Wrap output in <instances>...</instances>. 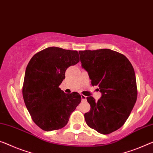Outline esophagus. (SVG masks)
Wrapping results in <instances>:
<instances>
[{
    "mask_svg": "<svg viewBox=\"0 0 153 153\" xmlns=\"http://www.w3.org/2000/svg\"><path fill=\"white\" fill-rule=\"evenodd\" d=\"M81 99H82V100H86V99H87V96H84V95H81Z\"/></svg>",
    "mask_w": 153,
    "mask_h": 153,
    "instance_id": "1",
    "label": "esophagus"
}]
</instances>
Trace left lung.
<instances>
[{"label": "left lung", "mask_w": 153, "mask_h": 153, "mask_svg": "<svg viewBox=\"0 0 153 153\" xmlns=\"http://www.w3.org/2000/svg\"><path fill=\"white\" fill-rule=\"evenodd\" d=\"M79 53L81 67L102 94L98 101L87 97L91 109L85 114V122L99 133L109 134L125 123L137 100L133 65L125 56L110 49Z\"/></svg>", "instance_id": "1"}]
</instances>
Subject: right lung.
Returning a JSON list of instances; mask_svg holds the SVG:
<instances>
[{"instance_id": "obj_1", "label": "right lung", "mask_w": 153, "mask_h": 153, "mask_svg": "<svg viewBox=\"0 0 153 153\" xmlns=\"http://www.w3.org/2000/svg\"><path fill=\"white\" fill-rule=\"evenodd\" d=\"M79 62L76 51L48 47L30 59L26 68L22 95L33 120L42 130L66 125L81 101L77 92L65 94L59 88L65 70Z\"/></svg>"}]
</instances>
